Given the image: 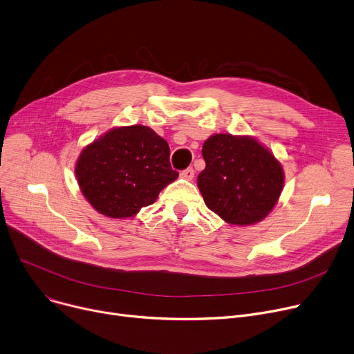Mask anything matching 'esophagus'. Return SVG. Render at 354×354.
I'll use <instances>...</instances> for the list:
<instances>
[{"label": "esophagus", "instance_id": "1", "mask_svg": "<svg viewBox=\"0 0 354 354\" xmlns=\"http://www.w3.org/2000/svg\"><path fill=\"white\" fill-rule=\"evenodd\" d=\"M180 176H181V178H185V180H193V177H194V170H193L192 167H189V169L183 170V171L180 173Z\"/></svg>", "mask_w": 354, "mask_h": 354}]
</instances>
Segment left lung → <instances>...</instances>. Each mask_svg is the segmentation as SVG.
Masks as SVG:
<instances>
[{
    "instance_id": "obj_1",
    "label": "left lung",
    "mask_w": 354,
    "mask_h": 354,
    "mask_svg": "<svg viewBox=\"0 0 354 354\" xmlns=\"http://www.w3.org/2000/svg\"><path fill=\"white\" fill-rule=\"evenodd\" d=\"M197 185L205 205L225 223L252 225L268 216L284 185L280 161L250 136L213 134L203 144Z\"/></svg>"
}]
</instances>
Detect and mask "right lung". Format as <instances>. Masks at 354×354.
Here are the masks:
<instances>
[{
	"label": "right lung",
	"instance_id": "add662e5",
	"mask_svg": "<svg viewBox=\"0 0 354 354\" xmlns=\"http://www.w3.org/2000/svg\"><path fill=\"white\" fill-rule=\"evenodd\" d=\"M80 190L110 218H129L156 201L178 173L167 141L150 127H114L88 144L75 162Z\"/></svg>",
	"mask_w": 354,
	"mask_h": 354
}]
</instances>
